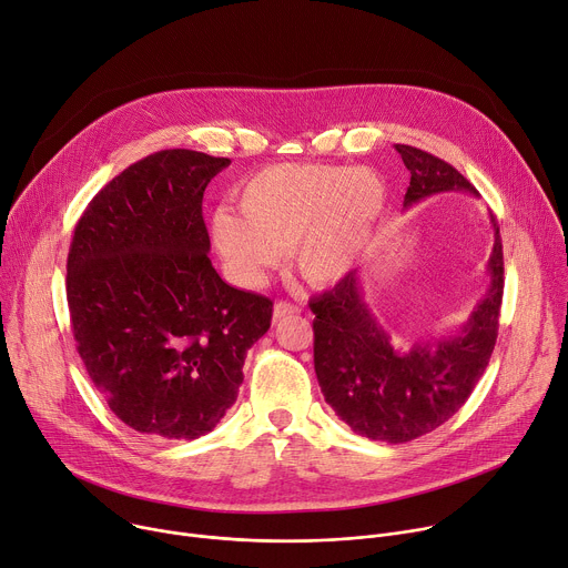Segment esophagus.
<instances>
[{
  "label": "esophagus",
  "mask_w": 568,
  "mask_h": 568,
  "mask_svg": "<svg viewBox=\"0 0 568 568\" xmlns=\"http://www.w3.org/2000/svg\"><path fill=\"white\" fill-rule=\"evenodd\" d=\"M296 313H298V307L294 303H290V301H276L274 303V320L276 322L283 320V317H292Z\"/></svg>",
  "instance_id": "1"
}]
</instances>
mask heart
<instances>
[{"label": "heart", "mask_w": 568, "mask_h": 568, "mask_svg": "<svg viewBox=\"0 0 568 568\" xmlns=\"http://www.w3.org/2000/svg\"><path fill=\"white\" fill-rule=\"evenodd\" d=\"M385 201L387 187L372 170L281 163L242 185V212L215 211L213 242L242 285H261L285 248L307 283L331 285L363 255Z\"/></svg>", "instance_id": "heart-1"}]
</instances>
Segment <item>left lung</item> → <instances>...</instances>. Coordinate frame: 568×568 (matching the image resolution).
<instances>
[{"label":"left lung","instance_id":"1","mask_svg":"<svg viewBox=\"0 0 568 568\" xmlns=\"http://www.w3.org/2000/svg\"><path fill=\"white\" fill-rule=\"evenodd\" d=\"M409 170L403 209L439 192L476 187L453 165L409 144H396ZM489 287L471 320L453 337L398 351L363 296L357 270L313 296L315 372L326 403L353 433L389 444L417 439L464 405L485 374L498 335L503 301V244L491 215Z\"/></svg>","mask_w":568,"mask_h":568}]
</instances>
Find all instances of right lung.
<instances>
[{"mask_svg":"<svg viewBox=\"0 0 568 568\" xmlns=\"http://www.w3.org/2000/svg\"><path fill=\"white\" fill-rule=\"evenodd\" d=\"M229 159L165 149L101 187L68 253L77 351L129 428L211 433L235 403L246 351L272 324L267 296L215 272L201 201Z\"/></svg>","mask_w":568,"mask_h":568,"instance_id":"obj_1","label":"right lung"}]
</instances>
